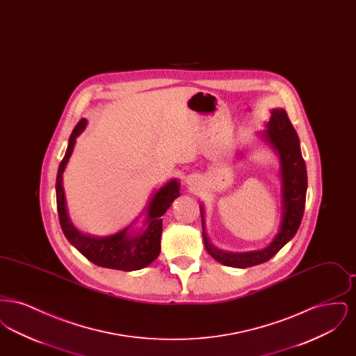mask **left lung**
Masks as SVG:
<instances>
[{"label":"left lung","mask_w":356,"mask_h":356,"mask_svg":"<svg viewBox=\"0 0 356 356\" xmlns=\"http://www.w3.org/2000/svg\"><path fill=\"white\" fill-rule=\"evenodd\" d=\"M268 129L263 137L279 153L282 163V181H283V219L280 231L271 244L261 250L245 254H231L215 248L205 234L204 228V209H202L204 245L207 252L224 266L248 268L268 261L277 254L288 241L295 236L303 219L307 193V168L305 159L300 152L299 137L288 119L284 109H272L271 119L267 124Z\"/></svg>","instance_id":"1"}]
</instances>
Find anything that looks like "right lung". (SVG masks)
I'll list each match as a JSON object with an SVG mask.
<instances>
[{
	"mask_svg": "<svg viewBox=\"0 0 356 356\" xmlns=\"http://www.w3.org/2000/svg\"><path fill=\"white\" fill-rule=\"evenodd\" d=\"M86 120L79 121L69 137L68 149L60 163L56 179V196L57 211L63 232L69 243L74 245L85 257L104 268H112L120 271L141 270L151 264L160 254V238L163 232V215L167 212L170 204L180 196V186L177 180H170L160 188L151 200L147 211L145 229L132 234L129 227L112 236H86L77 231L69 219L65 205V195L63 186V173L68 164L69 157L73 151L76 137L84 131Z\"/></svg>",
	"mask_w": 356,
	"mask_h": 356,
	"instance_id": "right-lung-1",
	"label": "right lung"
}]
</instances>
